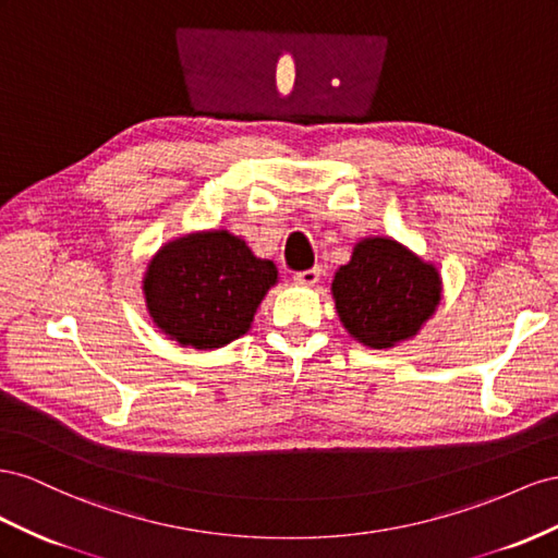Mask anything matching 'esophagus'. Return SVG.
<instances>
[{
  "label": "esophagus",
  "mask_w": 558,
  "mask_h": 558,
  "mask_svg": "<svg viewBox=\"0 0 558 558\" xmlns=\"http://www.w3.org/2000/svg\"><path fill=\"white\" fill-rule=\"evenodd\" d=\"M320 274H323V268L320 266H313V268H308V270H301V274H296L294 276V280L299 282V284H304V288H313V284L320 280Z\"/></svg>",
  "instance_id": "34e87169"
}]
</instances>
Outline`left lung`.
Returning <instances> with one entry per match:
<instances>
[{"instance_id": "1", "label": "left lung", "mask_w": 558, "mask_h": 558, "mask_svg": "<svg viewBox=\"0 0 558 558\" xmlns=\"http://www.w3.org/2000/svg\"><path fill=\"white\" fill-rule=\"evenodd\" d=\"M345 331L367 348L388 350L416 337L441 301V276L388 235L362 238L331 280Z\"/></svg>"}]
</instances>
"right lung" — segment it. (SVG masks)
I'll use <instances>...</instances> for the list:
<instances>
[{"label":"right lung","instance_id":"right-lung-1","mask_svg":"<svg viewBox=\"0 0 558 558\" xmlns=\"http://www.w3.org/2000/svg\"><path fill=\"white\" fill-rule=\"evenodd\" d=\"M278 284V268L227 229L194 231L158 250L142 278L154 325L170 341L215 350L250 331L254 313Z\"/></svg>","mask_w":558,"mask_h":558}]
</instances>
